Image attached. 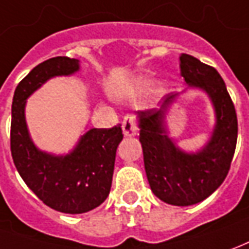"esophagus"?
<instances>
[{
  "label": "esophagus",
  "mask_w": 249,
  "mask_h": 249,
  "mask_svg": "<svg viewBox=\"0 0 249 249\" xmlns=\"http://www.w3.org/2000/svg\"><path fill=\"white\" fill-rule=\"evenodd\" d=\"M122 130L124 137H134L137 134V118L135 115L128 114L124 116L123 123H122Z\"/></svg>",
  "instance_id": "esophagus-1"
}]
</instances>
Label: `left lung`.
Instances as JSON below:
<instances>
[{
  "mask_svg": "<svg viewBox=\"0 0 249 249\" xmlns=\"http://www.w3.org/2000/svg\"><path fill=\"white\" fill-rule=\"evenodd\" d=\"M180 71L188 88L205 92L213 104L215 123L206 145L186 152L169 137L167 115L179 93L167 95L157 108L138 111L137 119L153 194L168 205L191 206L210 196L225 180L237 142V116L225 82L214 68L181 54Z\"/></svg>",
  "mask_w": 249,
  "mask_h": 249,
  "instance_id": "left-lung-1",
  "label": "left lung"
}]
</instances>
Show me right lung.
<instances>
[{"mask_svg":"<svg viewBox=\"0 0 249 249\" xmlns=\"http://www.w3.org/2000/svg\"><path fill=\"white\" fill-rule=\"evenodd\" d=\"M78 70V59L50 58L20 81L12 103L10 150L17 172L44 205L66 214L87 213L107 199L116 149L123 140L121 126H115L90 128L68 154L49 153L34 143L25 121L27 99L50 78Z\"/></svg>","mask_w":249,"mask_h":249,"instance_id":"right-lung-1","label":"right lung"}]
</instances>
